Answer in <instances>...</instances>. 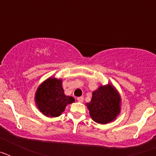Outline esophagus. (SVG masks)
<instances>
[{"mask_svg": "<svg viewBox=\"0 0 156 156\" xmlns=\"http://www.w3.org/2000/svg\"><path fill=\"white\" fill-rule=\"evenodd\" d=\"M77 101H78L79 102H83V96H81V97L77 98Z\"/></svg>", "mask_w": 156, "mask_h": 156, "instance_id": "obj_1", "label": "esophagus"}]
</instances>
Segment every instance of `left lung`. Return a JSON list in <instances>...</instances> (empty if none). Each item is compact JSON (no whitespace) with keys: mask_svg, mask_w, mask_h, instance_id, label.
Listing matches in <instances>:
<instances>
[{"mask_svg":"<svg viewBox=\"0 0 156 156\" xmlns=\"http://www.w3.org/2000/svg\"><path fill=\"white\" fill-rule=\"evenodd\" d=\"M120 96L112 85L100 86L93 92L92 98L87 103L90 115L94 122L106 124L115 119L120 112Z\"/></svg>","mask_w":156,"mask_h":156,"instance_id":"8db88e82","label":"left lung"}]
</instances>
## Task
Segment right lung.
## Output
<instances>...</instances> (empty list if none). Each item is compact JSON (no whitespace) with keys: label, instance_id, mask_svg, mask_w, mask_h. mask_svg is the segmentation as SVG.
Listing matches in <instances>:
<instances>
[{"label":"right lung","instance_id":"1","mask_svg":"<svg viewBox=\"0 0 156 156\" xmlns=\"http://www.w3.org/2000/svg\"><path fill=\"white\" fill-rule=\"evenodd\" d=\"M35 101L44 115L57 117L64 112L66 105L74 102L75 99L65 95L62 80L48 78L37 88Z\"/></svg>","mask_w":156,"mask_h":156}]
</instances>
